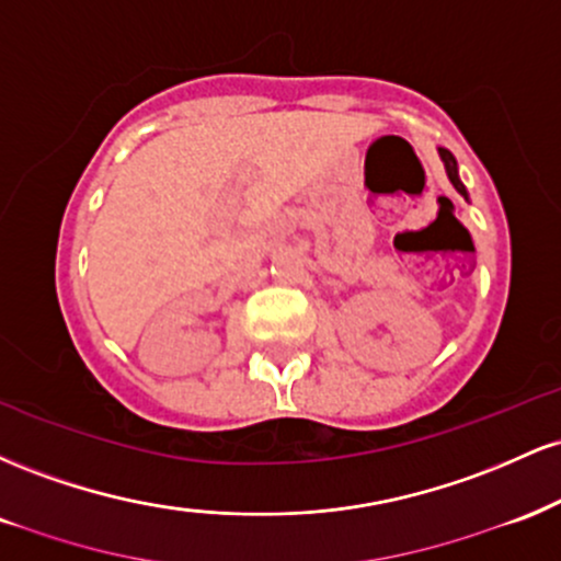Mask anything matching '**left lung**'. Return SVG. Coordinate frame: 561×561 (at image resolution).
I'll list each match as a JSON object with an SVG mask.
<instances>
[{
    "label": "left lung",
    "mask_w": 561,
    "mask_h": 561,
    "mask_svg": "<svg viewBox=\"0 0 561 561\" xmlns=\"http://www.w3.org/2000/svg\"><path fill=\"white\" fill-rule=\"evenodd\" d=\"M440 158H443V163H446V173H448V179H450V184L456 186V192H459L461 197L465 199H469V195H467V186L461 184V179H459V165H456V158L450 156V152L446 150V147H440Z\"/></svg>",
    "instance_id": "1"
}]
</instances>
